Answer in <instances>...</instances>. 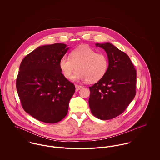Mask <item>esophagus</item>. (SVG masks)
Masks as SVG:
<instances>
[{
    "label": "esophagus",
    "mask_w": 160,
    "mask_h": 160,
    "mask_svg": "<svg viewBox=\"0 0 160 160\" xmlns=\"http://www.w3.org/2000/svg\"><path fill=\"white\" fill-rule=\"evenodd\" d=\"M75 87H76V91L80 90L82 88V86H79V85H75Z\"/></svg>",
    "instance_id": "obj_1"
}]
</instances>
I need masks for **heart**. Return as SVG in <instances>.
<instances>
[{
	"instance_id": "heart-1",
	"label": "heart",
	"mask_w": 160,
	"mask_h": 160,
	"mask_svg": "<svg viewBox=\"0 0 160 160\" xmlns=\"http://www.w3.org/2000/svg\"><path fill=\"white\" fill-rule=\"evenodd\" d=\"M78 69L72 77L74 81H85L93 83L101 79L108 68L107 57L87 45H81L69 53V57H62L59 61V68L64 77L70 79L72 74Z\"/></svg>"
}]
</instances>
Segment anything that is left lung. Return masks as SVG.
<instances>
[{
  "mask_svg": "<svg viewBox=\"0 0 160 160\" xmlns=\"http://www.w3.org/2000/svg\"><path fill=\"white\" fill-rule=\"evenodd\" d=\"M105 50L108 60L105 75L89 87L92 113L108 120L121 114L136 95V70L129 56L110 42L96 43Z\"/></svg>",
  "mask_w": 160,
  "mask_h": 160,
  "instance_id": "left-lung-1",
  "label": "left lung"
}]
</instances>
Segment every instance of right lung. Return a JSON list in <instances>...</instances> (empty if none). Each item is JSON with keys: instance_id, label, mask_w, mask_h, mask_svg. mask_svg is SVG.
Listing matches in <instances>:
<instances>
[{"instance_id": "add662e5", "label": "right lung", "mask_w": 160, "mask_h": 160, "mask_svg": "<svg viewBox=\"0 0 160 160\" xmlns=\"http://www.w3.org/2000/svg\"><path fill=\"white\" fill-rule=\"evenodd\" d=\"M57 43L39 46L23 58L17 79V90L24 111L36 119L55 123L68 113L74 85L59 68L69 47Z\"/></svg>"}]
</instances>
